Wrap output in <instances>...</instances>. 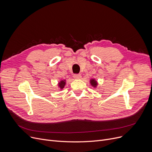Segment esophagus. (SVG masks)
I'll return each instance as SVG.
<instances>
[{
    "label": "esophagus",
    "instance_id": "esophagus-1",
    "mask_svg": "<svg viewBox=\"0 0 152 152\" xmlns=\"http://www.w3.org/2000/svg\"><path fill=\"white\" fill-rule=\"evenodd\" d=\"M73 77L76 79H79L81 77V75H79V74H75L73 75Z\"/></svg>",
    "mask_w": 152,
    "mask_h": 152
}]
</instances>
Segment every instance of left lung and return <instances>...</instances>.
I'll use <instances>...</instances> for the list:
<instances>
[{
    "instance_id": "8db88e82",
    "label": "left lung",
    "mask_w": 152,
    "mask_h": 152,
    "mask_svg": "<svg viewBox=\"0 0 152 152\" xmlns=\"http://www.w3.org/2000/svg\"><path fill=\"white\" fill-rule=\"evenodd\" d=\"M90 83H91V85L94 87H96L98 85V83H97V81L95 80V79H91L90 80Z\"/></svg>"
}]
</instances>
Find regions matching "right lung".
Here are the masks:
<instances>
[{"label":"right lung","instance_id":"right-lung-1","mask_svg":"<svg viewBox=\"0 0 152 152\" xmlns=\"http://www.w3.org/2000/svg\"><path fill=\"white\" fill-rule=\"evenodd\" d=\"M65 84H66V80H65V79H64V80L60 81L58 83V87H59V88L60 89V90H62V89L64 88V87H65Z\"/></svg>","mask_w":152,"mask_h":152}]
</instances>
